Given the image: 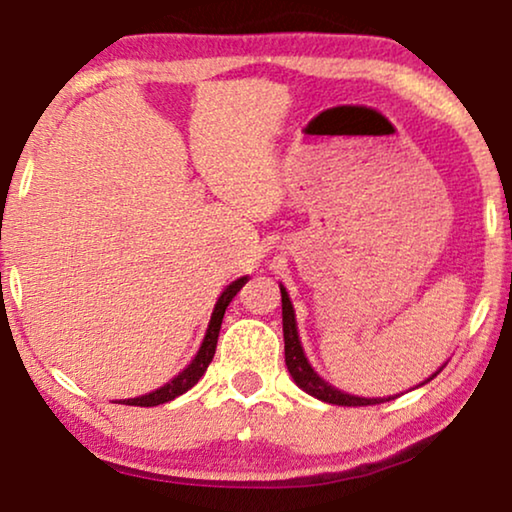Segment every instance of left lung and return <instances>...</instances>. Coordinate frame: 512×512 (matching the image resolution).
<instances>
[{"mask_svg": "<svg viewBox=\"0 0 512 512\" xmlns=\"http://www.w3.org/2000/svg\"><path fill=\"white\" fill-rule=\"evenodd\" d=\"M281 307H283V342H286V366H288L290 375H293L295 383L300 385L304 392L312 394V397H316V399L326 401V404H338V406H371V404H383V401H390V397L387 399L354 397V394H345V392L335 390L333 385H328L326 380L319 378V375L314 373V368L309 366L307 357H304V349L300 345V335H297L295 309H293V304H290L286 288H281ZM439 371H442V368H439ZM435 375H432V378H435ZM432 378H428V380H432ZM428 380H425V383H428Z\"/></svg>", "mask_w": 512, "mask_h": 512, "instance_id": "1", "label": "left lung"}]
</instances>
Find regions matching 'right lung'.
Instances as JSON below:
<instances>
[{
    "mask_svg": "<svg viewBox=\"0 0 512 512\" xmlns=\"http://www.w3.org/2000/svg\"><path fill=\"white\" fill-rule=\"evenodd\" d=\"M245 281H248V276L243 278H236L231 286H226V290L222 295H219V300L215 304V312H212V319H210V326H208V333H205V340L203 345H200L198 354L193 357V361L189 366L181 371L177 378H172L170 383L160 387V390L155 392H148L144 397H134V399H125L122 404L127 406H158V404H165V401H172L174 397H179V394L189 392L193 385L198 383L200 375L208 371L212 357H215V349H217V338H219V328H222V319H224V312L226 307H229V302L234 300L238 290L245 286Z\"/></svg>",
    "mask_w": 512,
    "mask_h": 512,
    "instance_id": "add662e5",
    "label": "right lung"
}]
</instances>
